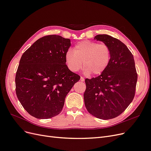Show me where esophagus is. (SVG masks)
<instances>
[{
  "instance_id": "34e87169",
  "label": "esophagus",
  "mask_w": 151,
  "mask_h": 151,
  "mask_svg": "<svg viewBox=\"0 0 151 151\" xmlns=\"http://www.w3.org/2000/svg\"><path fill=\"white\" fill-rule=\"evenodd\" d=\"M80 80H81V81H82V82H84V78L83 77H81Z\"/></svg>"
}]
</instances>
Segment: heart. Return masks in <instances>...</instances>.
Listing matches in <instances>:
<instances>
[{"mask_svg":"<svg viewBox=\"0 0 151 151\" xmlns=\"http://www.w3.org/2000/svg\"><path fill=\"white\" fill-rule=\"evenodd\" d=\"M110 48L105 43L84 40L77 43L73 52L68 50L65 54V62L72 72L79 71L83 62L86 74H101L108 67L111 60Z\"/></svg>","mask_w":151,"mask_h":151,"instance_id":"heart-1","label":"heart"}]
</instances>
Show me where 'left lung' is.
<instances>
[{
	"mask_svg": "<svg viewBox=\"0 0 151 151\" xmlns=\"http://www.w3.org/2000/svg\"><path fill=\"white\" fill-rule=\"evenodd\" d=\"M94 40L110 48L111 60L101 75L86 79L84 104L88 112L99 119L120 115L134 99L137 81L133 55L121 41L108 35H98Z\"/></svg>",
	"mask_w": 151,
	"mask_h": 151,
	"instance_id": "left-lung-1",
	"label": "left lung"
}]
</instances>
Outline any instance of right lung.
I'll use <instances>...</instances> for the list:
<instances>
[{"mask_svg":"<svg viewBox=\"0 0 151 151\" xmlns=\"http://www.w3.org/2000/svg\"><path fill=\"white\" fill-rule=\"evenodd\" d=\"M70 39L48 35L38 39L22 54L16 75V92L22 106L39 119L57 116L67 94L80 76L68 69L65 54Z\"/></svg>","mask_w":151,"mask_h":151,"instance_id":"right-lung-1","label":"right lung"}]
</instances>
